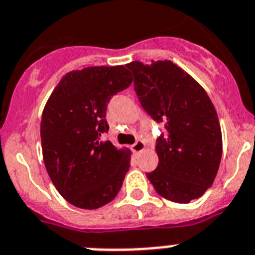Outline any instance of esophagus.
Segmentation results:
<instances>
[{"label": "esophagus", "instance_id": "obj_1", "mask_svg": "<svg viewBox=\"0 0 255 255\" xmlns=\"http://www.w3.org/2000/svg\"><path fill=\"white\" fill-rule=\"evenodd\" d=\"M145 142H143V141H141V140H137L136 142L133 143V145L130 146V147H132V151L133 152H141L142 151V150H145Z\"/></svg>", "mask_w": 255, "mask_h": 255}]
</instances>
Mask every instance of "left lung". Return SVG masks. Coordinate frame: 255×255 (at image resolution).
Returning <instances> with one entry per match:
<instances>
[{
  "label": "left lung",
  "mask_w": 255,
  "mask_h": 255,
  "mask_svg": "<svg viewBox=\"0 0 255 255\" xmlns=\"http://www.w3.org/2000/svg\"><path fill=\"white\" fill-rule=\"evenodd\" d=\"M141 106L165 132L156 138L159 163L146 173L155 191L187 204L209 189L222 158L217 112L204 88L172 61L126 65Z\"/></svg>",
  "instance_id": "left-lung-1"
}]
</instances>
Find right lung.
<instances>
[{
	"label": "right lung",
	"mask_w": 255,
	"mask_h": 255,
	"mask_svg": "<svg viewBox=\"0 0 255 255\" xmlns=\"http://www.w3.org/2000/svg\"><path fill=\"white\" fill-rule=\"evenodd\" d=\"M132 83L129 70L91 66L63 77L41 121L42 154L59 194L82 209H97L118 195L130 151L101 140L110 99Z\"/></svg>",
	"instance_id": "obj_1"
}]
</instances>
